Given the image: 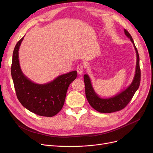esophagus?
Here are the masks:
<instances>
[{
  "mask_svg": "<svg viewBox=\"0 0 153 153\" xmlns=\"http://www.w3.org/2000/svg\"><path fill=\"white\" fill-rule=\"evenodd\" d=\"M84 69V66L83 64H79V65L77 66V73L79 74H82L83 73V71Z\"/></svg>",
  "mask_w": 153,
  "mask_h": 153,
  "instance_id": "1",
  "label": "esophagus"
}]
</instances>
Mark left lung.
<instances>
[{
    "label": "left lung",
    "instance_id": "obj_1",
    "mask_svg": "<svg viewBox=\"0 0 153 153\" xmlns=\"http://www.w3.org/2000/svg\"><path fill=\"white\" fill-rule=\"evenodd\" d=\"M125 35L130 38L133 43L136 53V66L135 74L131 84L126 89L110 98H101L95 93L91 84L89 76H84L86 98L91 106L100 113H112L124 108L133 98L136 91L138 90L141 81V71L140 68V57L133 39L126 30H124Z\"/></svg>",
    "mask_w": 153,
    "mask_h": 153
}]
</instances>
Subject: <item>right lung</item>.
<instances>
[{
  "label": "right lung",
  "instance_id": "add662e5",
  "mask_svg": "<svg viewBox=\"0 0 153 153\" xmlns=\"http://www.w3.org/2000/svg\"><path fill=\"white\" fill-rule=\"evenodd\" d=\"M23 37L16 45L13 52L11 74L17 97L22 105L33 113L51 117L62 109L68 87L76 79V71L59 76L45 84H36L22 72L19 59V48Z\"/></svg>",
  "mask_w": 153,
  "mask_h": 153
}]
</instances>
